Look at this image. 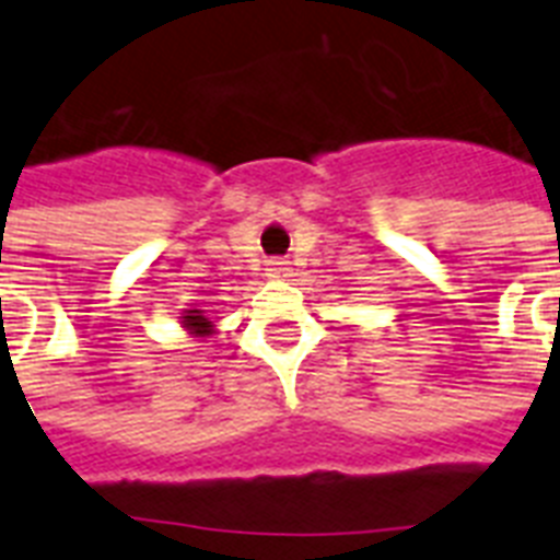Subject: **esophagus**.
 <instances>
[{
    "mask_svg": "<svg viewBox=\"0 0 560 560\" xmlns=\"http://www.w3.org/2000/svg\"><path fill=\"white\" fill-rule=\"evenodd\" d=\"M267 276H272V279H281V276H290V267L284 258H270L267 261Z\"/></svg>",
    "mask_w": 560,
    "mask_h": 560,
    "instance_id": "obj_1",
    "label": "esophagus"
}]
</instances>
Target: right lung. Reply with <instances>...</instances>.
Listing matches in <instances>:
<instances>
[{
	"mask_svg": "<svg viewBox=\"0 0 560 560\" xmlns=\"http://www.w3.org/2000/svg\"><path fill=\"white\" fill-rule=\"evenodd\" d=\"M184 322L186 327H192L195 334H209V327H212L198 311H189V316H184Z\"/></svg>",
	"mask_w": 560,
	"mask_h": 560,
	"instance_id": "add662e5",
	"label": "right lung"
}]
</instances>
